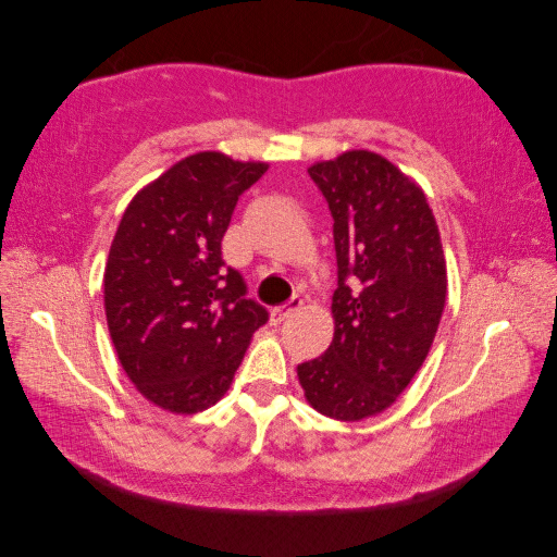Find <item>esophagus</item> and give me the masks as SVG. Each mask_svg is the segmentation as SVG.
Here are the masks:
<instances>
[{"mask_svg": "<svg viewBox=\"0 0 557 557\" xmlns=\"http://www.w3.org/2000/svg\"><path fill=\"white\" fill-rule=\"evenodd\" d=\"M299 306H301V299L299 297H294L289 304H285V306H277V309H272L270 311V321L272 323H285L287 321V318H292L294 313H297L299 311Z\"/></svg>", "mask_w": 557, "mask_h": 557, "instance_id": "34e87169", "label": "esophagus"}]
</instances>
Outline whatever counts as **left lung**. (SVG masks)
<instances>
[{
    "mask_svg": "<svg viewBox=\"0 0 557 557\" xmlns=\"http://www.w3.org/2000/svg\"><path fill=\"white\" fill-rule=\"evenodd\" d=\"M337 253L335 335L297 366L309 405L335 421L393 407L419 373L441 325L447 265L423 188L373 150L313 162Z\"/></svg>",
    "mask_w": 557,
    "mask_h": 557,
    "instance_id": "1",
    "label": "left lung"
}]
</instances>
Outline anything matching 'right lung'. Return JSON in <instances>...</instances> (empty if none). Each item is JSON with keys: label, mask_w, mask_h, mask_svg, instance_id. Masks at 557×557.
<instances>
[{"label": "right lung", "mask_w": 557, "mask_h": 557, "mask_svg": "<svg viewBox=\"0 0 557 557\" xmlns=\"http://www.w3.org/2000/svg\"><path fill=\"white\" fill-rule=\"evenodd\" d=\"M268 162L200 150L126 206L104 265V315L122 369L150 405L198 413L227 393L263 306L222 268L236 200Z\"/></svg>", "instance_id": "right-lung-1"}]
</instances>
